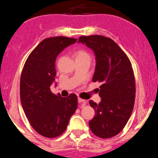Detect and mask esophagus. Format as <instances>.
I'll return each mask as SVG.
<instances>
[{"label": "esophagus", "instance_id": "1", "mask_svg": "<svg viewBox=\"0 0 158 158\" xmlns=\"http://www.w3.org/2000/svg\"><path fill=\"white\" fill-rule=\"evenodd\" d=\"M78 102L82 103L83 106H85V104H86V101L84 99H82V98H78Z\"/></svg>", "mask_w": 158, "mask_h": 158}]
</instances>
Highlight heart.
Wrapping results in <instances>:
<instances>
[{"mask_svg": "<svg viewBox=\"0 0 158 158\" xmlns=\"http://www.w3.org/2000/svg\"><path fill=\"white\" fill-rule=\"evenodd\" d=\"M76 58H89V55L86 51L80 49L76 53Z\"/></svg>", "mask_w": 158, "mask_h": 158, "instance_id": "b5f03b06", "label": "heart"}]
</instances>
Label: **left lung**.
I'll return each instance as SVG.
<instances>
[{
    "label": "left lung",
    "mask_w": 158,
    "mask_h": 158,
    "mask_svg": "<svg viewBox=\"0 0 158 158\" xmlns=\"http://www.w3.org/2000/svg\"><path fill=\"white\" fill-rule=\"evenodd\" d=\"M82 43L95 56L93 82H99L101 102L90 100L95 115L89 125L94 135L101 138L117 135L125 126L133 111L135 82L131 63L114 40L100 35L82 36Z\"/></svg>",
    "instance_id": "1"
}]
</instances>
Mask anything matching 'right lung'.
Listing matches in <instances>:
<instances>
[{"label": "right lung", "mask_w": 158, "mask_h": 158, "mask_svg": "<svg viewBox=\"0 0 158 158\" xmlns=\"http://www.w3.org/2000/svg\"><path fill=\"white\" fill-rule=\"evenodd\" d=\"M76 40L65 36L47 38L33 49L23 66L20 85L22 107L33 129L47 138L63 134L77 109L75 94L64 98L50 91L56 74V59Z\"/></svg>", "instance_id": "add662e5"}]
</instances>
